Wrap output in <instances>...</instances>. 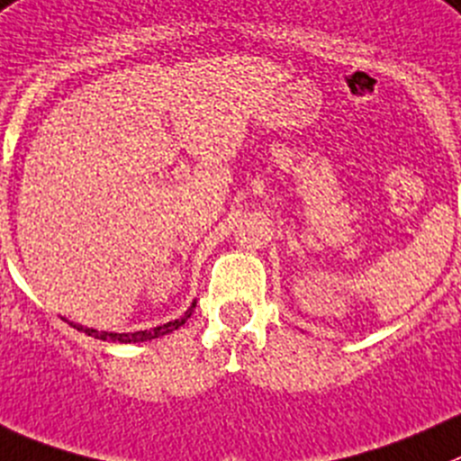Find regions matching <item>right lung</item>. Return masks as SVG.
I'll use <instances>...</instances> for the list:
<instances>
[{"label": "right lung", "instance_id": "right-lung-1", "mask_svg": "<svg viewBox=\"0 0 461 461\" xmlns=\"http://www.w3.org/2000/svg\"><path fill=\"white\" fill-rule=\"evenodd\" d=\"M196 301L190 305V308L185 310V314H183L181 319H174V321H167L162 323V326H156V328H149V330H135V332H108V330H95V328H87V326H81V323H74L69 321V326L77 328V330L86 332L87 337H95V339H104V341H117V344H140V341H149V339H156V337H162L167 335V332H174L178 330V328L183 326V323L187 321V319L192 317V310H194ZM68 321V319H65Z\"/></svg>", "mask_w": 461, "mask_h": 461}]
</instances>
